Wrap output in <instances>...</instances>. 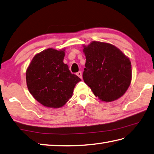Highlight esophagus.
<instances>
[{
    "label": "esophagus",
    "mask_w": 154,
    "mask_h": 154,
    "mask_svg": "<svg viewBox=\"0 0 154 154\" xmlns=\"http://www.w3.org/2000/svg\"><path fill=\"white\" fill-rule=\"evenodd\" d=\"M76 75H78V76H79L80 79H82V72H77L76 73Z\"/></svg>",
    "instance_id": "1"
}]
</instances>
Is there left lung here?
Here are the masks:
<instances>
[{"label": "left lung", "mask_w": 154, "mask_h": 154, "mask_svg": "<svg viewBox=\"0 0 154 154\" xmlns=\"http://www.w3.org/2000/svg\"><path fill=\"white\" fill-rule=\"evenodd\" d=\"M83 52L87 60L83 80L95 97L111 102L123 96L132 80L128 57L114 45L99 41L83 45Z\"/></svg>", "instance_id": "left-lung-1"}]
</instances>
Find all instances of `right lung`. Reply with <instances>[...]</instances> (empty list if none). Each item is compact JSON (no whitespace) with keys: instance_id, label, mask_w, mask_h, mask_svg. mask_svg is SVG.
<instances>
[{"instance_id":"1","label":"right lung","mask_w":154,"mask_h":154,"mask_svg":"<svg viewBox=\"0 0 154 154\" xmlns=\"http://www.w3.org/2000/svg\"><path fill=\"white\" fill-rule=\"evenodd\" d=\"M65 51L53 48L42 51L35 55L26 69L29 93L45 107H63L72 97L75 85L81 81L63 63Z\"/></svg>"}]
</instances>
